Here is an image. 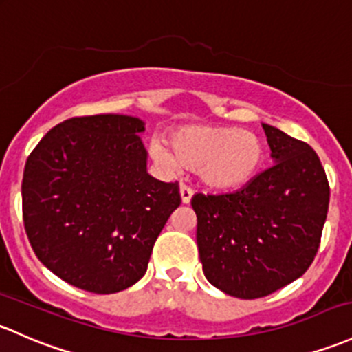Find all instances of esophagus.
<instances>
[{
  "label": "esophagus",
  "instance_id": "obj_1",
  "mask_svg": "<svg viewBox=\"0 0 352 352\" xmlns=\"http://www.w3.org/2000/svg\"><path fill=\"white\" fill-rule=\"evenodd\" d=\"M192 194H194V192H192L190 187L184 186V184H182V186H180V197H182L184 204H188V202H190Z\"/></svg>",
  "mask_w": 352,
  "mask_h": 352
}]
</instances>
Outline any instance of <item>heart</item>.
Masks as SVG:
<instances>
[{"instance_id": "1", "label": "heart", "mask_w": 352, "mask_h": 352, "mask_svg": "<svg viewBox=\"0 0 352 352\" xmlns=\"http://www.w3.org/2000/svg\"><path fill=\"white\" fill-rule=\"evenodd\" d=\"M170 148L162 140L150 143L158 164L197 168L202 184L216 190H234L250 184L265 162V143L256 133L228 126H184L172 133Z\"/></svg>"}]
</instances>
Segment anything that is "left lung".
<instances>
[{
	"label": "left lung",
	"mask_w": 352,
	"mask_h": 352,
	"mask_svg": "<svg viewBox=\"0 0 352 352\" xmlns=\"http://www.w3.org/2000/svg\"><path fill=\"white\" fill-rule=\"evenodd\" d=\"M263 129L275 165L239 190L190 201L206 278L244 300L266 297L309 270L331 197L316 151L278 128Z\"/></svg>",
	"instance_id": "obj_1"
}]
</instances>
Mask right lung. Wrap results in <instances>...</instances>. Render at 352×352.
Returning a JSON list of instances; mask_svg holds the SVG:
<instances>
[{"mask_svg":"<svg viewBox=\"0 0 352 352\" xmlns=\"http://www.w3.org/2000/svg\"><path fill=\"white\" fill-rule=\"evenodd\" d=\"M142 131L145 123L124 114L70 118L40 140L25 165L23 223L36 258L92 294L138 282L180 206L179 184L146 172Z\"/></svg>","mask_w":352,"mask_h":352,"instance_id":"right-lung-1","label":"right lung"}]
</instances>
